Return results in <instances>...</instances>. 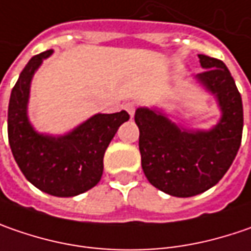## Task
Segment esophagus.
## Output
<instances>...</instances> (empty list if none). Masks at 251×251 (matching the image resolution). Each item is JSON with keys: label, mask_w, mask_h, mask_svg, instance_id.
Instances as JSON below:
<instances>
[{"label": "esophagus", "mask_w": 251, "mask_h": 251, "mask_svg": "<svg viewBox=\"0 0 251 251\" xmlns=\"http://www.w3.org/2000/svg\"><path fill=\"white\" fill-rule=\"evenodd\" d=\"M124 108L127 111V114L130 115V118L135 115V109H136V108H135V104H133V102H126V104L124 105Z\"/></svg>", "instance_id": "34e87169"}]
</instances>
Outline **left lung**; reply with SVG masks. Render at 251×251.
Masks as SVG:
<instances>
[{
	"instance_id": "8db88e82",
	"label": "left lung",
	"mask_w": 251,
	"mask_h": 251,
	"mask_svg": "<svg viewBox=\"0 0 251 251\" xmlns=\"http://www.w3.org/2000/svg\"><path fill=\"white\" fill-rule=\"evenodd\" d=\"M205 71L195 81L212 94L221 119L211 129L177 125L158 108L140 106L135 112L139 127L142 169L160 191L188 198L216 185L232 166L242 142L243 104L233 77L224 61L198 54Z\"/></svg>"
}]
</instances>
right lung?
<instances>
[{
  "instance_id": "1",
  "label": "right lung",
  "mask_w": 251,
  "mask_h": 251,
  "mask_svg": "<svg viewBox=\"0 0 251 251\" xmlns=\"http://www.w3.org/2000/svg\"><path fill=\"white\" fill-rule=\"evenodd\" d=\"M53 50L33 56L12 88L8 105V140L26 180L53 197H75L95 187L104 171V154L126 111L95 114L66 135L39 133L27 116L30 82Z\"/></svg>"
}]
</instances>
